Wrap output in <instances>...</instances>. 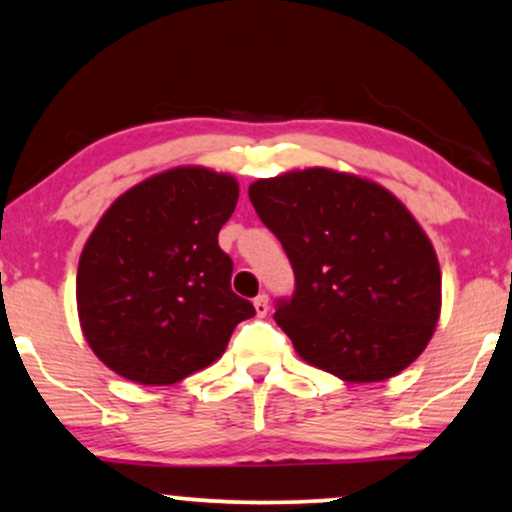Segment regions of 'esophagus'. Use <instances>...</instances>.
<instances>
[{
	"instance_id": "obj_1",
	"label": "esophagus",
	"mask_w": 512,
	"mask_h": 512,
	"mask_svg": "<svg viewBox=\"0 0 512 512\" xmlns=\"http://www.w3.org/2000/svg\"><path fill=\"white\" fill-rule=\"evenodd\" d=\"M252 305H255V312H257V317H264L269 312V298L267 295H257L255 300H252Z\"/></svg>"
}]
</instances>
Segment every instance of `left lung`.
<instances>
[{
	"instance_id": "8db88e82",
	"label": "left lung",
	"mask_w": 512,
	"mask_h": 512,
	"mask_svg": "<svg viewBox=\"0 0 512 512\" xmlns=\"http://www.w3.org/2000/svg\"><path fill=\"white\" fill-rule=\"evenodd\" d=\"M295 272L274 319L305 362L353 384L415 362L441 315L432 240L391 190L312 166L248 188Z\"/></svg>"
}]
</instances>
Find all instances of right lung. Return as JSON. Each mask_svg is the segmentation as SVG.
Masks as SVG:
<instances>
[{
	"instance_id": "right-lung-1",
	"label": "right lung",
	"mask_w": 512,
	"mask_h": 512,
	"mask_svg": "<svg viewBox=\"0 0 512 512\" xmlns=\"http://www.w3.org/2000/svg\"><path fill=\"white\" fill-rule=\"evenodd\" d=\"M238 181L176 166L116 197L80 252L78 319L85 341L119 377L169 386L224 355L255 315L231 291L233 262L219 231Z\"/></svg>"
}]
</instances>
